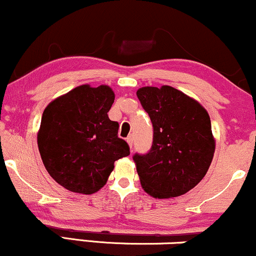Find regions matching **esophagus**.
Returning <instances> with one entry per match:
<instances>
[{
	"instance_id": "obj_1",
	"label": "esophagus",
	"mask_w": 256,
	"mask_h": 256,
	"mask_svg": "<svg viewBox=\"0 0 256 256\" xmlns=\"http://www.w3.org/2000/svg\"><path fill=\"white\" fill-rule=\"evenodd\" d=\"M127 142L132 150V148H133V136H132V135H129V136L127 138Z\"/></svg>"
}]
</instances>
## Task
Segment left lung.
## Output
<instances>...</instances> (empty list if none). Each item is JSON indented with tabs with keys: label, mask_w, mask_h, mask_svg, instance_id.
<instances>
[{
	"label": "left lung",
	"mask_w": 256,
	"mask_h": 256,
	"mask_svg": "<svg viewBox=\"0 0 256 256\" xmlns=\"http://www.w3.org/2000/svg\"><path fill=\"white\" fill-rule=\"evenodd\" d=\"M153 124V142L133 160L144 190L156 198L190 191L209 170L215 152L209 114L174 88L144 86L136 91Z\"/></svg>",
	"instance_id": "obj_1"
}]
</instances>
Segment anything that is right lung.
<instances>
[{"label": "right lung", "instance_id": "right-lung-1", "mask_svg": "<svg viewBox=\"0 0 256 256\" xmlns=\"http://www.w3.org/2000/svg\"><path fill=\"white\" fill-rule=\"evenodd\" d=\"M115 94L106 85H80L44 110L38 147L47 172L62 188L94 194L106 185L114 162L130 154L108 118Z\"/></svg>", "mask_w": 256, "mask_h": 256}]
</instances>
